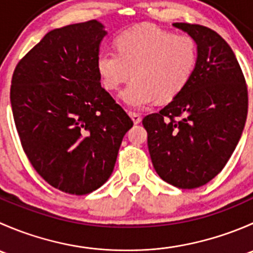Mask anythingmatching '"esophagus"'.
<instances>
[{
  "label": "esophagus",
  "mask_w": 253,
  "mask_h": 253,
  "mask_svg": "<svg viewBox=\"0 0 253 253\" xmlns=\"http://www.w3.org/2000/svg\"><path fill=\"white\" fill-rule=\"evenodd\" d=\"M129 116H131V119L133 120V122L134 124H141V121H142V117H141V115L139 114H137V112H129Z\"/></svg>",
  "instance_id": "34e87169"
}]
</instances>
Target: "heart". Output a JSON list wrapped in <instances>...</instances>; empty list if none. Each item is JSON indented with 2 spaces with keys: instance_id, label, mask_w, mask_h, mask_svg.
Masks as SVG:
<instances>
[{
  "instance_id": "obj_1",
  "label": "heart",
  "mask_w": 253,
  "mask_h": 253,
  "mask_svg": "<svg viewBox=\"0 0 253 253\" xmlns=\"http://www.w3.org/2000/svg\"><path fill=\"white\" fill-rule=\"evenodd\" d=\"M116 51H101L96 68L104 88L116 90L132 76L120 98L134 109L157 99L168 103L185 89L198 60L196 40L153 25H138L116 39Z\"/></svg>"
}]
</instances>
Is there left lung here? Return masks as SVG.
<instances>
[{
    "label": "left lung",
    "instance_id": "obj_1",
    "mask_svg": "<svg viewBox=\"0 0 253 253\" xmlns=\"http://www.w3.org/2000/svg\"><path fill=\"white\" fill-rule=\"evenodd\" d=\"M196 40L195 73L164 109L143 119L157 174L178 188L215 177L233 155L247 117V86L235 53L214 30L174 23Z\"/></svg>",
    "mask_w": 253,
    "mask_h": 253
}]
</instances>
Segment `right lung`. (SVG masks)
<instances>
[{"mask_svg":"<svg viewBox=\"0 0 253 253\" xmlns=\"http://www.w3.org/2000/svg\"><path fill=\"white\" fill-rule=\"evenodd\" d=\"M98 20L48 32L17 65L11 105L23 149L47 183L86 195L109 180L133 122L101 86Z\"/></svg>","mask_w":253,"mask_h":253,"instance_id":"right-lung-1","label":"right lung"}]
</instances>
